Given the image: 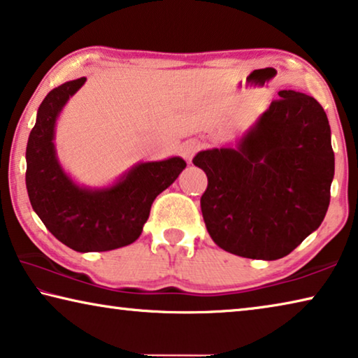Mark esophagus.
Wrapping results in <instances>:
<instances>
[{"label": "esophagus", "instance_id": "obj_1", "mask_svg": "<svg viewBox=\"0 0 358 358\" xmlns=\"http://www.w3.org/2000/svg\"><path fill=\"white\" fill-rule=\"evenodd\" d=\"M197 151H199V143H197V141H194V140L186 141V143L181 146V155H183V157L188 162H191V159L194 157Z\"/></svg>", "mask_w": 358, "mask_h": 358}]
</instances>
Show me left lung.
Here are the masks:
<instances>
[{
    "label": "left lung",
    "instance_id": "obj_1",
    "mask_svg": "<svg viewBox=\"0 0 358 358\" xmlns=\"http://www.w3.org/2000/svg\"><path fill=\"white\" fill-rule=\"evenodd\" d=\"M279 95L236 150L192 159L208 178L201 210L210 237L243 258L287 257L330 206L334 152L327 113L306 94Z\"/></svg>",
    "mask_w": 358,
    "mask_h": 358
}]
</instances>
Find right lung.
<instances>
[{
    "label": "right lung",
    "instance_id": "obj_1",
    "mask_svg": "<svg viewBox=\"0 0 358 358\" xmlns=\"http://www.w3.org/2000/svg\"><path fill=\"white\" fill-rule=\"evenodd\" d=\"M86 83L68 81L46 95L27 143V191L31 207L59 239L73 250L108 252L126 247L141 234L152 202L178 178L186 162L170 157L135 167L106 189L79 188L62 170L54 150L57 116Z\"/></svg>",
    "mask_w": 358,
    "mask_h": 358
}]
</instances>
